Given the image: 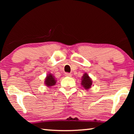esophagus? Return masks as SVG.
I'll list each match as a JSON object with an SVG mask.
<instances>
[{"instance_id":"obj_1","label":"esophagus","mask_w":134,"mask_h":134,"mask_svg":"<svg viewBox=\"0 0 134 134\" xmlns=\"http://www.w3.org/2000/svg\"><path fill=\"white\" fill-rule=\"evenodd\" d=\"M65 76H67V77H71V74L70 73H68V72H66L65 74Z\"/></svg>"}]
</instances>
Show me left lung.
<instances>
[{"mask_svg":"<svg viewBox=\"0 0 134 134\" xmlns=\"http://www.w3.org/2000/svg\"><path fill=\"white\" fill-rule=\"evenodd\" d=\"M91 85H92L91 79L90 78L88 75L87 73H85V74L83 76V77H82V85L83 86V88H85V89L87 90L89 89L91 87Z\"/></svg>","mask_w":134,"mask_h":134,"instance_id":"8db88e82","label":"left lung"}]
</instances>
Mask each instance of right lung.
Wrapping results in <instances>:
<instances>
[{
  "mask_svg": "<svg viewBox=\"0 0 134 134\" xmlns=\"http://www.w3.org/2000/svg\"><path fill=\"white\" fill-rule=\"evenodd\" d=\"M45 84L47 87H51V86L54 85L56 83V80L55 79L54 76L51 74L47 75V77L45 79Z\"/></svg>",
  "mask_w": 134,
  "mask_h": 134,
  "instance_id": "add662e5",
  "label": "right lung"
}]
</instances>
